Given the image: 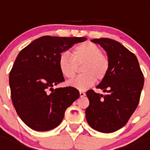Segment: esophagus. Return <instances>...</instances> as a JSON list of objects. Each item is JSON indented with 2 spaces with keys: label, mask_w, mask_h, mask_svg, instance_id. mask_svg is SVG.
Instances as JSON below:
<instances>
[{
  "label": "esophagus",
  "mask_w": 150,
  "mask_h": 150,
  "mask_svg": "<svg viewBox=\"0 0 150 150\" xmlns=\"http://www.w3.org/2000/svg\"><path fill=\"white\" fill-rule=\"evenodd\" d=\"M79 95H80L81 98H83V97H84L85 95H86V94H85L84 92H83V91H80V92H79Z\"/></svg>",
  "instance_id": "34e87169"
}]
</instances>
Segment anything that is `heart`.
Wrapping results in <instances>:
<instances>
[{
    "label": "heart",
    "instance_id": "obj_1",
    "mask_svg": "<svg viewBox=\"0 0 150 150\" xmlns=\"http://www.w3.org/2000/svg\"><path fill=\"white\" fill-rule=\"evenodd\" d=\"M59 67L66 78H72L75 75L77 64H82V74L67 82L70 86L86 91L92 87L98 81L105 79L110 71V62L107 55L95 43L89 41L75 46L73 55L64 51L59 55Z\"/></svg>",
    "mask_w": 150,
    "mask_h": 150
}]
</instances>
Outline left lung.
<instances>
[{
	"instance_id": "1",
	"label": "left lung",
	"mask_w": 150,
	"mask_h": 150,
	"mask_svg": "<svg viewBox=\"0 0 150 150\" xmlns=\"http://www.w3.org/2000/svg\"><path fill=\"white\" fill-rule=\"evenodd\" d=\"M104 49L110 62L107 76L97 86L105 95L88 90L86 118L90 126L112 133L126 125L137 108L144 78L137 57L120 43L109 38L91 40Z\"/></svg>"
}]
</instances>
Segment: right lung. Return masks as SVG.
Returning <instances> with one entry per match:
<instances>
[{"label": "right lung", "mask_w": 150, "mask_h": 150, "mask_svg": "<svg viewBox=\"0 0 150 150\" xmlns=\"http://www.w3.org/2000/svg\"><path fill=\"white\" fill-rule=\"evenodd\" d=\"M86 40L43 36L18 53L10 72V93L17 114L29 128L38 132L55 128L79 97V91L71 86L52 87L64 81L59 55Z\"/></svg>", "instance_id": "add662e5"}]
</instances>
